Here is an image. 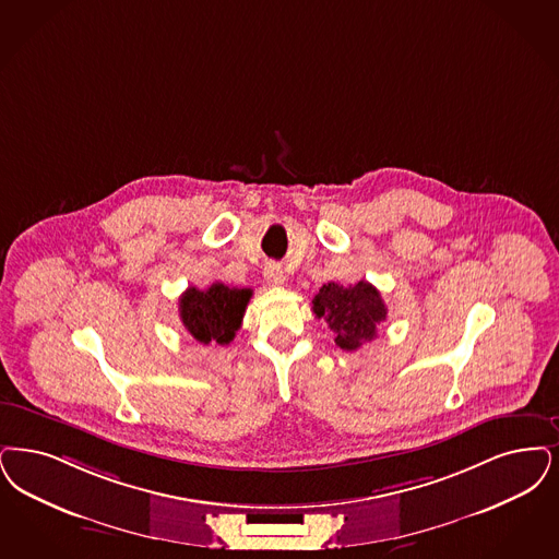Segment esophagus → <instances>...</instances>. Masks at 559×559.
Wrapping results in <instances>:
<instances>
[{"mask_svg":"<svg viewBox=\"0 0 559 559\" xmlns=\"http://www.w3.org/2000/svg\"><path fill=\"white\" fill-rule=\"evenodd\" d=\"M264 278H266V283H269L270 287H283L285 285V272L283 269L278 266V264H269L266 269H264Z\"/></svg>","mask_w":559,"mask_h":559,"instance_id":"1","label":"esophagus"}]
</instances>
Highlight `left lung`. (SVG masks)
I'll list each match as a JSON object with an SVG mask.
<instances>
[{
	"mask_svg": "<svg viewBox=\"0 0 559 559\" xmlns=\"http://www.w3.org/2000/svg\"><path fill=\"white\" fill-rule=\"evenodd\" d=\"M316 318H324L335 333V343L345 352H356L377 336V326L386 320V306L379 289L368 281L356 285L326 283L312 299Z\"/></svg>",
	"mask_w": 559,
	"mask_h": 559,
	"instance_id": "8db88e82",
	"label": "left lung"
}]
</instances>
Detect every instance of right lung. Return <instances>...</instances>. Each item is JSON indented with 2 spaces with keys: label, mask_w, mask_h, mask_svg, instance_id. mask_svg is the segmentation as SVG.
<instances>
[{
  "label": "right lung",
  "mask_w": 559,
  "mask_h": 559,
  "mask_svg": "<svg viewBox=\"0 0 559 559\" xmlns=\"http://www.w3.org/2000/svg\"><path fill=\"white\" fill-rule=\"evenodd\" d=\"M251 289L214 283L207 289L189 287L180 295L179 312L185 329L203 345H228L241 329Z\"/></svg>",
  "instance_id": "right-lung-1"
}]
</instances>
